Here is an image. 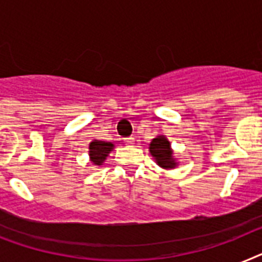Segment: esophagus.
<instances>
[{
	"instance_id": "obj_1",
	"label": "esophagus",
	"mask_w": 262,
	"mask_h": 262,
	"mask_svg": "<svg viewBox=\"0 0 262 262\" xmlns=\"http://www.w3.org/2000/svg\"><path fill=\"white\" fill-rule=\"evenodd\" d=\"M124 143H126L127 146H134V144H135V138H127V139L124 140Z\"/></svg>"
}]
</instances>
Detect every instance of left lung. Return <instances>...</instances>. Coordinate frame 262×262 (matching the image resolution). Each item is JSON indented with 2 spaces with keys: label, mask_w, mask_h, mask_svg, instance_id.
<instances>
[{
  "label": "left lung",
  "mask_w": 262,
  "mask_h": 262,
  "mask_svg": "<svg viewBox=\"0 0 262 262\" xmlns=\"http://www.w3.org/2000/svg\"><path fill=\"white\" fill-rule=\"evenodd\" d=\"M148 151L159 167L165 168V170H171L178 166V159L174 157L171 143L165 135H158L157 138L151 140Z\"/></svg>",
  "instance_id": "obj_1"
}]
</instances>
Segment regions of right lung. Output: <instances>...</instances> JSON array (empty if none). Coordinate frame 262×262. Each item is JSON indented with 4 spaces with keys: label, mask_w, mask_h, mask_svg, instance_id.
Returning a JSON list of instances; mask_svg holds the SVG:
<instances>
[{
    "label": "right lung",
    "mask_w": 262,
    "mask_h": 262,
    "mask_svg": "<svg viewBox=\"0 0 262 262\" xmlns=\"http://www.w3.org/2000/svg\"><path fill=\"white\" fill-rule=\"evenodd\" d=\"M115 148V144L112 142H104V140L94 139L88 146V155H90V162L94 166L100 167L105 162L107 157L112 150Z\"/></svg>",
    "instance_id": "right-lung-1"
}]
</instances>
